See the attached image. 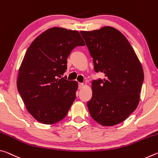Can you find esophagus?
<instances>
[{
	"label": "esophagus",
	"mask_w": 158,
	"mask_h": 158,
	"mask_svg": "<svg viewBox=\"0 0 158 158\" xmlns=\"http://www.w3.org/2000/svg\"><path fill=\"white\" fill-rule=\"evenodd\" d=\"M83 87H84V84L83 83H79V89H81Z\"/></svg>",
	"instance_id": "obj_1"
}]
</instances>
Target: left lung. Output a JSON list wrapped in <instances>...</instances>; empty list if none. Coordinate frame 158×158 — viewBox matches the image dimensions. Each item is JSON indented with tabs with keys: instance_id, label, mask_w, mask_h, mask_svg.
I'll list each match as a JSON object with an SVG mask.
<instances>
[{
	"instance_id": "left-lung-1",
	"label": "left lung",
	"mask_w": 158,
	"mask_h": 158,
	"mask_svg": "<svg viewBox=\"0 0 158 158\" xmlns=\"http://www.w3.org/2000/svg\"><path fill=\"white\" fill-rule=\"evenodd\" d=\"M93 58L96 73L103 81H93V97L88 102L90 114L103 126L124 121L137 109L143 81L140 60L121 32L111 26L81 31Z\"/></svg>"
}]
</instances>
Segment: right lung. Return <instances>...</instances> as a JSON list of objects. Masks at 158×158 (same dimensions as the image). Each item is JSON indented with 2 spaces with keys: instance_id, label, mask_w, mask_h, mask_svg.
<instances>
[{
  "instance_id": "add662e5",
  "label": "right lung",
  "mask_w": 158,
  "mask_h": 158,
  "mask_svg": "<svg viewBox=\"0 0 158 158\" xmlns=\"http://www.w3.org/2000/svg\"><path fill=\"white\" fill-rule=\"evenodd\" d=\"M84 45L77 31L53 27L37 36L26 51L19 69L17 89L38 122L54 124L66 116L75 100L78 82L58 77L66 71L72 50Z\"/></svg>"
}]
</instances>
